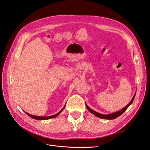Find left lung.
I'll return each instance as SVG.
<instances>
[{
  "mask_svg": "<svg viewBox=\"0 0 150 150\" xmlns=\"http://www.w3.org/2000/svg\"><path fill=\"white\" fill-rule=\"evenodd\" d=\"M135 95H136V93H135V94H134V95L133 98H132V99H131V101L128 104H127V105H126L124 108H122V110H120V111H117V112L111 113V114H109V115H103V114H101V113H98V112H96V111H94V110H91V108L87 105V104H86V108H87L88 111H89L90 112L93 113V115H94L95 116H96L98 117H100V118H103V119H104V120H113V119L116 118V117L120 116V115H121L122 114V113H123V112L127 110V108H128L131 105V104H132V103H133V100H134V99Z\"/></svg>",
  "mask_w": 150,
  "mask_h": 150,
  "instance_id": "8db88e82",
  "label": "left lung"
}]
</instances>
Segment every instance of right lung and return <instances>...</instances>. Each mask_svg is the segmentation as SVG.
Instances as JSON below:
<instances>
[{"label": "right lung", "instance_id": "right-lung-1", "mask_svg": "<svg viewBox=\"0 0 150 150\" xmlns=\"http://www.w3.org/2000/svg\"><path fill=\"white\" fill-rule=\"evenodd\" d=\"M65 106H66V105L64 107H63V108L62 109V110L59 112L58 113H57V114L54 115H52V116H34V115H30V114H29V113H27L26 112H26V114L28 115V116H29L31 117H33V118H34L35 120H48V119H50V118H53V117H55L57 116L63 111V110H64V109Z\"/></svg>", "mask_w": 150, "mask_h": 150}]
</instances>
